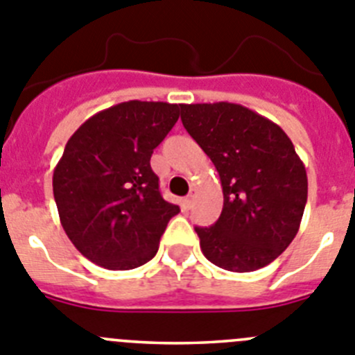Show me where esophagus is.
Returning <instances> with one entry per match:
<instances>
[{"label":"esophagus","mask_w":355,"mask_h":355,"mask_svg":"<svg viewBox=\"0 0 355 355\" xmlns=\"http://www.w3.org/2000/svg\"><path fill=\"white\" fill-rule=\"evenodd\" d=\"M195 195H197V191H195L193 188H191V190H190V195H188L187 199H184V206H187V207H191V204H193V200H195Z\"/></svg>","instance_id":"1"}]
</instances>
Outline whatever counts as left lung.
Here are the masks:
<instances>
[{"label": "left lung", "mask_w": 355, "mask_h": 355, "mask_svg": "<svg viewBox=\"0 0 355 355\" xmlns=\"http://www.w3.org/2000/svg\"><path fill=\"white\" fill-rule=\"evenodd\" d=\"M181 121L222 181V214L214 225L195 227L204 257L232 272L271 264L297 234L308 199L292 141L239 103H181Z\"/></svg>", "instance_id": "obj_1"}]
</instances>
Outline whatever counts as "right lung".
<instances>
[{"label":"right lung","mask_w":355,"mask_h":355,"mask_svg":"<svg viewBox=\"0 0 355 355\" xmlns=\"http://www.w3.org/2000/svg\"><path fill=\"white\" fill-rule=\"evenodd\" d=\"M180 107L130 100L91 116L68 139L52 190L68 239L91 262L126 271L158 252L180 206L162 197L149 160Z\"/></svg>","instance_id":"obj_1"}]
</instances>
